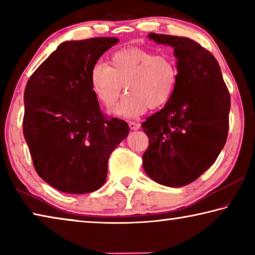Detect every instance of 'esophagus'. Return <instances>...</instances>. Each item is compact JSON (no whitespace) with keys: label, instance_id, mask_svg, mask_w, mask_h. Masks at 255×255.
Listing matches in <instances>:
<instances>
[{"label":"esophagus","instance_id":"34e87169","mask_svg":"<svg viewBox=\"0 0 255 255\" xmlns=\"http://www.w3.org/2000/svg\"><path fill=\"white\" fill-rule=\"evenodd\" d=\"M129 128L131 129V130H137V129L140 128V124L139 123H135V122H129Z\"/></svg>","mask_w":255,"mask_h":255}]
</instances>
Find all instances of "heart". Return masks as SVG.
<instances>
[{"label": "heart", "mask_w": 255, "mask_h": 255, "mask_svg": "<svg viewBox=\"0 0 255 255\" xmlns=\"http://www.w3.org/2000/svg\"><path fill=\"white\" fill-rule=\"evenodd\" d=\"M176 63L166 55H154L140 48L119 50L108 65L99 62L90 71V86L98 101L107 108L127 92L111 114L136 118L150 109H159L173 97L178 83Z\"/></svg>", "instance_id": "b5f03b06"}]
</instances>
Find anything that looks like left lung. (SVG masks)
I'll use <instances>...</instances> for the list:
<instances>
[{
	"instance_id": "obj_1",
	"label": "left lung",
	"mask_w": 255,
	"mask_h": 255,
	"mask_svg": "<svg viewBox=\"0 0 255 255\" xmlns=\"http://www.w3.org/2000/svg\"><path fill=\"white\" fill-rule=\"evenodd\" d=\"M173 47L179 70L173 97L141 127L149 138L143 167L150 179L179 188L213 165L226 143L231 97L213 54L185 37L149 33Z\"/></svg>"
}]
</instances>
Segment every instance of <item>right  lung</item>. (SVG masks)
Here are the masks:
<instances>
[{"mask_svg": "<svg viewBox=\"0 0 255 255\" xmlns=\"http://www.w3.org/2000/svg\"><path fill=\"white\" fill-rule=\"evenodd\" d=\"M119 41L99 37L60 44L24 90L23 135L38 175L65 193L96 191L129 127L108 119L90 86V71Z\"/></svg>", "mask_w": 255, "mask_h": 255, "instance_id": "right-lung-1", "label": "right lung"}]
</instances>
